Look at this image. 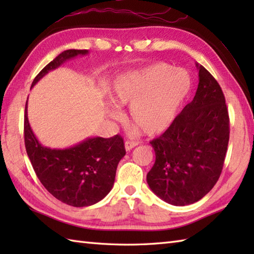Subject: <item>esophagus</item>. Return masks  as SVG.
<instances>
[{"mask_svg":"<svg viewBox=\"0 0 254 254\" xmlns=\"http://www.w3.org/2000/svg\"><path fill=\"white\" fill-rule=\"evenodd\" d=\"M137 145H138V142H136V141H126L124 142V147H126V150H127V152L135 146H137Z\"/></svg>","mask_w":254,"mask_h":254,"instance_id":"esophagus-1","label":"esophagus"}]
</instances>
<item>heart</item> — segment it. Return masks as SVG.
<instances>
[{
	"label": "heart",
	"mask_w": 254,
	"mask_h": 254,
	"mask_svg": "<svg viewBox=\"0 0 254 254\" xmlns=\"http://www.w3.org/2000/svg\"><path fill=\"white\" fill-rule=\"evenodd\" d=\"M190 89L191 77L187 71L159 62L119 75L110 97L118 106L130 105L132 123L145 134L155 135L175 121ZM108 112L115 119L121 115L117 106H111Z\"/></svg>",
	"instance_id": "1"
}]
</instances>
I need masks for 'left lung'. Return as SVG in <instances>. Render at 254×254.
<instances>
[{"instance_id": "8db88e82", "label": "left lung", "mask_w": 254, "mask_h": 254, "mask_svg": "<svg viewBox=\"0 0 254 254\" xmlns=\"http://www.w3.org/2000/svg\"><path fill=\"white\" fill-rule=\"evenodd\" d=\"M198 85L193 100L150 144L156 160L146 176L163 201L185 206L201 199L222 174L229 141V117L217 80L196 63Z\"/></svg>"}]
</instances>
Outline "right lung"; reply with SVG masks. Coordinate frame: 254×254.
<instances>
[{
	"label": "right lung",
	"instance_id": "add662e5",
	"mask_svg": "<svg viewBox=\"0 0 254 254\" xmlns=\"http://www.w3.org/2000/svg\"><path fill=\"white\" fill-rule=\"evenodd\" d=\"M88 50L69 49L60 53L41 69L31 88L49 72ZM25 108L24 133L26 152L38 179L59 201L75 207L90 206L101 201L111 191L119 161L124 155L120 135L109 138L87 137L67 148L46 147L32 132Z\"/></svg>",
	"mask_w": 254,
	"mask_h": 254
}]
</instances>
